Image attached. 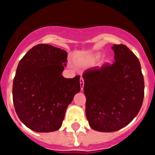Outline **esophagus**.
<instances>
[{
  "instance_id": "obj_1",
  "label": "esophagus",
  "mask_w": 155,
  "mask_h": 155,
  "mask_svg": "<svg viewBox=\"0 0 155 155\" xmlns=\"http://www.w3.org/2000/svg\"><path fill=\"white\" fill-rule=\"evenodd\" d=\"M80 84H81V89L83 90V88H84V78H80Z\"/></svg>"
}]
</instances>
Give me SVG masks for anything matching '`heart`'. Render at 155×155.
I'll use <instances>...</instances> for the list:
<instances>
[{
  "label": "heart",
  "instance_id": "obj_1",
  "mask_svg": "<svg viewBox=\"0 0 155 155\" xmlns=\"http://www.w3.org/2000/svg\"><path fill=\"white\" fill-rule=\"evenodd\" d=\"M98 55H96V56H95V57H94V59L98 58Z\"/></svg>",
  "mask_w": 155,
  "mask_h": 155
}]
</instances>
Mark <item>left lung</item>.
Wrapping results in <instances>:
<instances>
[{
  "mask_svg": "<svg viewBox=\"0 0 155 155\" xmlns=\"http://www.w3.org/2000/svg\"><path fill=\"white\" fill-rule=\"evenodd\" d=\"M115 61L83 74L85 113L89 125L100 132H114L128 125L139 113L144 81L137 57L127 46L115 44Z\"/></svg>",
  "mask_w": 155,
  "mask_h": 155,
  "instance_id": "8db88e82",
  "label": "left lung"
}]
</instances>
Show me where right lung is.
Listing matches in <instances>:
<instances>
[{
  "label": "right lung",
  "mask_w": 155,
  "mask_h": 155,
  "mask_svg": "<svg viewBox=\"0 0 155 155\" xmlns=\"http://www.w3.org/2000/svg\"><path fill=\"white\" fill-rule=\"evenodd\" d=\"M68 53L51 45L38 44L21 58L14 78L15 109L25 125L35 132L61 128L68 105L81 90L80 76L61 74Z\"/></svg>",
  "instance_id": "1"
}]
</instances>
